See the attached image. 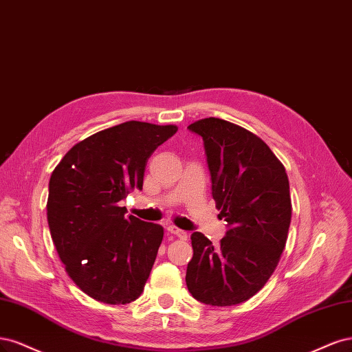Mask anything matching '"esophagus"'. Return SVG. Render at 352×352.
Here are the masks:
<instances>
[{"label": "esophagus", "mask_w": 352, "mask_h": 352, "mask_svg": "<svg viewBox=\"0 0 352 352\" xmlns=\"http://www.w3.org/2000/svg\"><path fill=\"white\" fill-rule=\"evenodd\" d=\"M166 231H168L169 234H174V235H177L178 238H181V240H187V236H188V234H187L184 230H179V228H177L175 225H169V226H166Z\"/></svg>", "instance_id": "1"}]
</instances>
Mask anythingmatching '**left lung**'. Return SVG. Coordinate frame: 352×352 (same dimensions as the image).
<instances>
[{"label":"left lung","mask_w":352,"mask_h":352,"mask_svg":"<svg viewBox=\"0 0 352 352\" xmlns=\"http://www.w3.org/2000/svg\"><path fill=\"white\" fill-rule=\"evenodd\" d=\"M187 129L203 139L212 196L228 226L218 247L201 232L191 234L187 288L209 305L240 304L263 288L285 247L288 175L269 146L240 126L210 117Z\"/></svg>","instance_id":"1"}]
</instances>
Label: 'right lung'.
<instances>
[{"mask_svg":"<svg viewBox=\"0 0 352 352\" xmlns=\"http://www.w3.org/2000/svg\"><path fill=\"white\" fill-rule=\"evenodd\" d=\"M175 126L127 121L74 144L50 179L48 225L67 274L89 297L127 304L140 297L164 228L126 214L121 200L143 188L147 160Z\"/></svg>","mask_w":352,"mask_h":352,"instance_id":"1","label":"right lung"}]
</instances>
